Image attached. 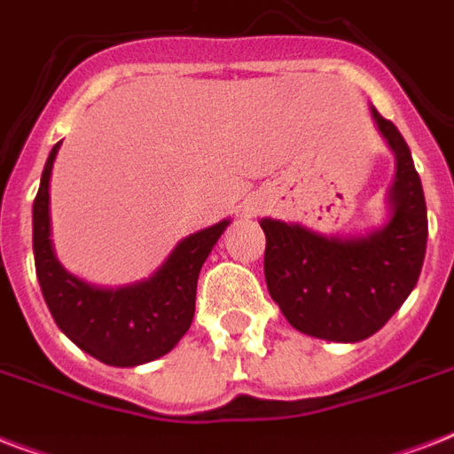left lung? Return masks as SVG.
<instances>
[{
	"label": "left lung",
	"instance_id": "8db88e82",
	"mask_svg": "<svg viewBox=\"0 0 454 454\" xmlns=\"http://www.w3.org/2000/svg\"><path fill=\"white\" fill-rule=\"evenodd\" d=\"M370 110L395 155L387 223L365 238H337L262 219L270 297L292 327L327 341H360L381 330L415 290L427 252V202L410 148L391 120Z\"/></svg>",
	"mask_w": 454,
	"mask_h": 454
}]
</instances>
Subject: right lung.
<instances>
[{
	"mask_svg": "<svg viewBox=\"0 0 454 454\" xmlns=\"http://www.w3.org/2000/svg\"><path fill=\"white\" fill-rule=\"evenodd\" d=\"M60 144L49 153L32 205L35 269L53 320L82 351L106 365L137 367L169 353L192 323L202 263L231 223L188 235L148 280L127 287H94L59 263L49 226V178Z\"/></svg>",
	"mask_w": 454,
	"mask_h": 454,
	"instance_id": "1",
	"label": "right lung"
}]
</instances>
